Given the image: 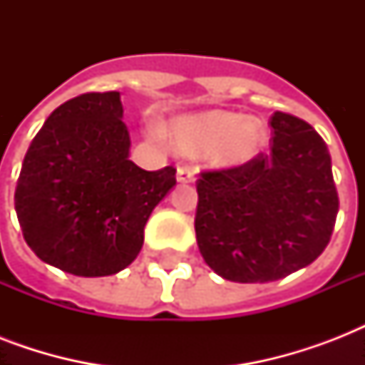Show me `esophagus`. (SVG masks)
Instances as JSON below:
<instances>
[{
	"label": "esophagus",
	"instance_id": "esophagus-1",
	"mask_svg": "<svg viewBox=\"0 0 365 365\" xmlns=\"http://www.w3.org/2000/svg\"><path fill=\"white\" fill-rule=\"evenodd\" d=\"M195 174H197V170H195L193 166H180V168H178V182L180 183L195 182Z\"/></svg>",
	"mask_w": 365,
	"mask_h": 365
}]
</instances>
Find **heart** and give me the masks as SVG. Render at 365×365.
Here are the masks:
<instances>
[{
  "label": "heart",
  "mask_w": 365,
  "mask_h": 365,
  "mask_svg": "<svg viewBox=\"0 0 365 365\" xmlns=\"http://www.w3.org/2000/svg\"><path fill=\"white\" fill-rule=\"evenodd\" d=\"M166 138L185 157L206 155L217 168H239L265 145L263 121L227 110L180 115L166 126Z\"/></svg>",
  "instance_id": "1"
}]
</instances>
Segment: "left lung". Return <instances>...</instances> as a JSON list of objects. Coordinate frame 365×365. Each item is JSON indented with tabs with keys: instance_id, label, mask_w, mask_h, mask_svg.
I'll return each mask as SVG.
<instances>
[{
	"instance_id": "obj_1",
	"label": "left lung",
	"mask_w": 365,
	"mask_h": 365,
	"mask_svg": "<svg viewBox=\"0 0 365 365\" xmlns=\"http://www.w3.org/2000/svg\"><path fill=\"white\" fill-rule=\"evenodd\" d=\"M271 126V153L197 180V244L206 265L231 282H272L311 265L339 212L320 134L282 111Z\"/></svg>"
}]
</instances>
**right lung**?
<instances>
[{"mask_svg": "<svg viewBox=\"0 0 365 365\" xmlns=\"http://www.w3.org/2000/svg\"><path fill=\"white\" fill-rule=\"evenodd\" d=\"M128 149L115 91L81 94L48 115L14 191L22 235L39 259L76 277L115 274L136 259L176 168L143 170Z\"/></svg>", "mask_w": 365, "mask_h": 365, "instance_id": "1", "label": "right lung"}]
</instances>
